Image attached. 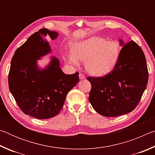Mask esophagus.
Here are the masks:
<instances>
[{
    "instance_id": "obj_1",
    "label": "esophagus",
    "mask_w": 155,
    "mask_h": 155,
    "mask_svg": "<svg viewBox=\"0 0 155 155\" xmlns=\"http://www.w3.org/2000/svg\"><path fill=\"white\" fill-rule=\"evenodd\" d=\"M79 78H80V79H85V76L84 75L83 73H80V74H79Z\"/></svg>"
}]
</instances>
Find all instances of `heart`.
<instances>
[{"instance_id":"1","label":"heart","mask_w":155,"mask_h":155,"mask_svg":"<svg viewBox=\"0 0 155 155\" xmlns=\"http://www.w3.org/2000/svg\"><path fill=\"white\" fill-rule=\"evenodd\" d=\"M121 46L117 41H107L94 36L72 44V51L68 54V61L77 65L85 61V69L91 75L102 77L114 69L119 61Z\"/></svg>"}]
</instances>
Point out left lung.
Instances as JSON below:
<instances>
[{
  "label": "left lung",
  "instance_id": "1",
  "mask_svg": "<svg viewBox=\"0 0 155 155\" xmlns=\"http://www.w3.org/2000/svg\"><path fill=\"white\" fill-rule=\"evenodd\" d=\"M113 71L101 77H89L91 106L103 116L115 117L130 113L140 103L148 81L142 49L134 41L124 44Z\"/></svg>",
  "mask_w": 155,
  "mask_h": 155
}]
</instances>
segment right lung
Instances as JSON below:
<instances>
[{
	"label": "right lung",
	"mask_w": 155,
	"mask_h": 155,
	"mask_svg": "<svg viewBox=\"0 0 155 155\" xmlns=\"http://www.w3.org/2000/svg\"><path fill=\"white\" fill-rule=\"evenodd\" d=\"M57 36V32L41 28L15 51L11 61L9 90L22 111L38 119L58 114L67 94L79 81L78 72L64 74L54 57L45 69L38 68L37 60L51 52L47 39L54 40Z\"/></svg>",
	"instance_id": "add662e5"
}]
</instances>
